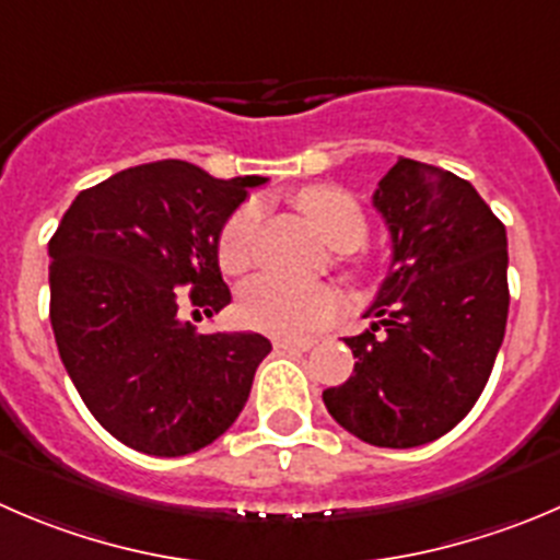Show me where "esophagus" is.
Instances as JSON below:
<instances>
[{
    "label": "esophagus",
    "mask_w": 560,
    "mask_h": 560,
    "mask_svg": "<svg viewBox=\"0 0 560 560\" xmlns=\"http://www.w3.org/2000/svg\"><path fill=\"white\" fill-rule=\"evenodd\" d=\"M273 345H276V350H284V352H306V350H312L314 341H308V339H276Z\"/></svg>",
    "instance_id": "34e87169"
}]
</instances>
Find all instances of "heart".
<instances>
[{
	"mask_svg": "<svg viewBox=\"0 0 560 560\" xmlns=\"http://www.w3.org/2000/svg\"><path fill=\"white\" fill-rule=\"evenodd\" d=\"M298 208L312 219L319 235L339 252H352L366 237V213L350 191L339 186H308L295 197ZM262 208L246 202L230 215L219 235V265L224 273L241 276L254 259ZM339 295L325 284L301 287L276 276H257L243 284L237 298L241 319L254 330L273 336H306L330 323Z\"/></svg>",
	"mask_w": 560,
	"mask_h": 560,
	"instance_id": "1",
	"label": "heart"
}]
</instances>
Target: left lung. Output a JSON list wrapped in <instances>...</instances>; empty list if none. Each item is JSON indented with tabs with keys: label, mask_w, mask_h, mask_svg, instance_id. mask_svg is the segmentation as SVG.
<instances>
[{
	"label": "left lung",
	"mask_w": 560,
	"mask_h": 560,
	"mask_svg": "<svg viewBox=\"0 0 560 560\" xmlns=\"http://www.w3.org/2000/svg\"><path fill=\"white\" fill-rule=\"evenodd\" d=\"M372 205L390 232V268L355 366L323 390L336 424L380 448L438 441L490 380L509 317L506 226L474 186L441 166L399 159Z\"/></svg>",
	"instance_id": "left-lung-1"
}]
</instances>
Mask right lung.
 I'll list each match as a JSON object with an SVG mask.
<instances>
[{
  "mask_svg": "<svg viewBox=\"0 0 560 560\" xmlns=\"http://www.w3.org/2000/svg\"><path fill=\"white\" fill-rule=\"evenodd\" d=\"M262 183L186 161L133 166L81 191L48 241L59 358L97 424L136 452H199L252 394L270 341L197 334L180 308L213 317L232 301L219 235Z\"/></svg>",
  "mask_w": 560,
  "mask_h": 560,
  "instance_id": "1",
  "label": "right lung"
}]
</instances>
